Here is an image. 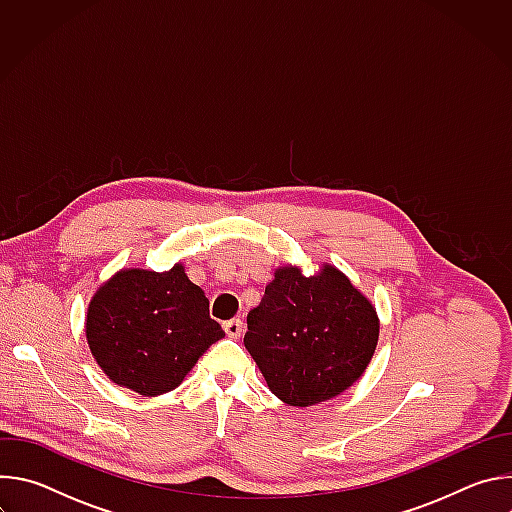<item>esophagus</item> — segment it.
<instances>
[{"instance_id": "esophagus-1", "label": "esophagus", "mask_w": 512, "mask_h": 512, "mask_svg": "<svg viewBox=\"0 0 512 512\" xmlns=\"http://www.w3.org/2000/svg\"><path fill=\"white\" fill-rule=\"evenodd\" d=\"M223 328H225L227 336H231V338H239V336L243 334V322H241L239 318L225 322V324H223Z\"/></svg>"}]
</instances>
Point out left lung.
<instances>
[{
  "instance_id": "obj_1",
  "label": "left lung",
  "mask_w": 512,
  "mask_h": 512,
  "mask_svg": "<svg viewBox=\"0 0 512 512\" xmlns=\"http://www.w3.org/2000/svg\"><path fill=\"white\" fill-rule=\"evenodd\" d=\"M379 342L375 306L332 265L304 277L279 267L247 316L245 348L283 403L310 407L346 391Z\"/></svg>"
}]
</instances>
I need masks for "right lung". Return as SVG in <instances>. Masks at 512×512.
Returning <instances> with one entry per match:
<instances>
[{
  "instance_id": "1",
  "label": "right lung",
  "mask_w": 512,
  "mask_h": 512,
  "mask_svg": "<svg viewBox=\"0 0 512 512\" xmlns=\"http://www.w3.org/2000/svg\"><path fill=\"white\" fill-rule=\"evenodd\" d=\"M87 342L101 371L143 397L176 389L210 344L225 336L184 265L121 269L93 296Z\"/></svg>"
}]
</instances>
